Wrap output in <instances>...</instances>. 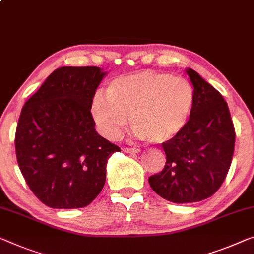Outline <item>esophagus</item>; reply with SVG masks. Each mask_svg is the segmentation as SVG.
Returning a JSON list of instances; mask_svg holds the SVG:
<instances>
[{
  "label": "esophagus",
  "instance_id": "1",
  "mask_svg": "<svg viewBox=\"0 0 254 254\" xmlns=\"http://www.w3.org/2000/svg\"><path fill=\"white\" fill-rule=\"evenodd\" d=\"M124 151L126 153H139L140 150L139 149H130V147H125Z\"/></svg>",
  "mask_w": 254,
  "mask_h": 254
}]
</instances>
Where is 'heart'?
Wrapping results in <instances>:
<instances>
[{
    "mask_svg": "<svg viewBox=\"0 0 254 254\" xmlns=\"http://www.w3.org/2000/svg\"><path fill=\"white\" fill-rule=\"evenodd\" d=\"M194 104V87L185 78L142 71L116 78L107 94L97 92L91 115L105 138L119 137L129 116L134 137L163 144L185 129Z\"/></svg>",
    "mask_w": 254,
    "mask_h": 254,
    "instance_id": "obj_1",
    "label": "heart"
}]
</instances>
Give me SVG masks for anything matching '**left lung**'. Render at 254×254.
<instances>
[{"label":"left lung","mask_w":254,"mask_h":254,"mask_svg":"<svg viewBox=\"0 0 254 254\" xmlns=\"http://www.w3.org/2000/svg\"><path fill=\"white\" fill-rule=\"evenodd\" d=\"M195 104L185 129L162 144L166 165L149 178L152 190L174 203L205 200L219 190L231 167L235 129L228 105L219 92L187 68Z\"/></svg>","instance_id":"left-lung-1"}]
</instances>
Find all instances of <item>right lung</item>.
I'll list each match as a JSON object with an SVG mask.
<instances>
[{
	"instance_id": "add662e5",
	"label": "right lung",
	"mask_w": 254,
	"mask_h": 254,
	"mask_svg": "<svg viewBox=\"0 0 254 254\" xmlns=\"http://www.w3.org/2000/svg\"><path fill=\"white\" fill-rule=\"evenodd\" d=\"M99 67L54 70L23 105L15 154L23 178L45 205L78 209L102 190L108 159L120 147L97 134L91 115Z\"/></svg>"
}]
</instances>
